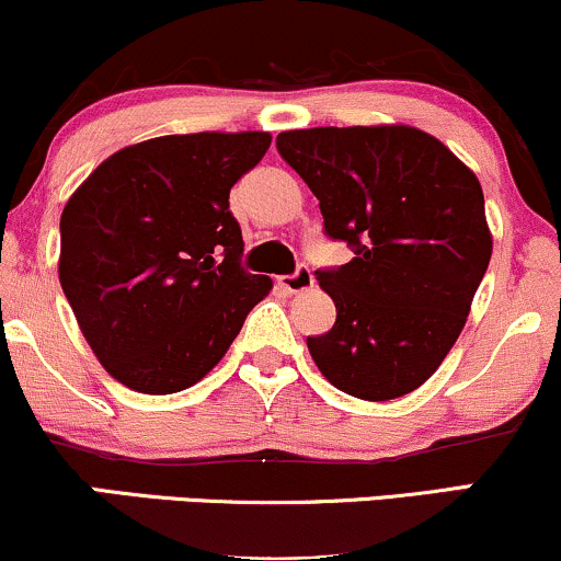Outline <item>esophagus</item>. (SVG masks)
<instances>
[{"mask_svg": "<svg viewBox=\"0 0 561 561\" xmlns=\"http://www.w3.org/2000/svg\"><path fill=\"white\" fill-rule=\"evenodd\" d=\"M279 285L287 289V293L298 295V293H306V289L313 287V274H310L308 266H300L295 274H287V276H279Z\"/></svg>", "mask_w": 561, "mask_h": 561, "instance_id": "obj_1", "label": "esophagus"}]
</instances>
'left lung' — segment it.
Masks as SVG:
<instances>
[{
    "instance_id": "left-lung-1",
    "label": "left lung",
    "mask_w": 561,
    "mask_h": 561,
    "mask_svg": "<svg viewBox=\"0 0 561 561\" xmlns=\"http://www.w3.org/2000/svg\"><path fill=\"white\" fill-rule=\"evenodd\" d=\"M276 148L319 198L329 238L355 248L345 266L316 272L336 321L308 336L310 357L357 400L410 394L455 347L489 268L481 182L410 125L287 130Z\"/></svg>"
}]
</instances>
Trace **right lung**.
I'll list each match as a JSON object with an SVG mask.
<instances>
[{
	"instance_id": "1",
	"label": "right lung",
	"mask_w": 561,
	"mask_h": 561,
	"mask_svg": "<svg viewBox=\"0 0 561 561\" xmlns=\"http://www.w3.org/2000/svg\"><path fill=\"white\" fill-rule=\"evenodd\" d=\"M272 135H161L104 159L67 198L59 285L106 374L174 394L225 357L274 282L240 268L229 187Z\"/></svg>"
}]
</instances>
